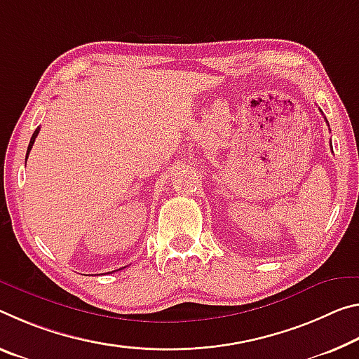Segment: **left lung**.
<instances>
[{"label":"left lung","instance_id":"obj_1","mask_svg":"<svg viewBox=\"0 0 359 359\" xmlns=\"http://www.w3.org/2000/svg\"><path fill=\"white\" fill-rule=\"evenodd\" d=\"M326 123H327V119H326Z\"/></svg>","mask_w":359,"mask_h":359}]
</instances>
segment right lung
Returning <instances> with one entry per match:
<instances>
[{
  "label": "right lung",
  "mask_w": 359,
  "mask_h": 359,
  "mask_svg": "<svg viewBox=\"0 0 359 359\" xmlns=\"http://www.w3.org/2000/svg\"><path fill=\"white\" fill-rule=\"evenodd\" d=\"M38 133H39V128H36V129H35V133H33V135H32V139H30V144H28V149H27V156H28V153H30V150H32L33 144H35V139H36Z\"/></svg>",
  "instance_id": "add662e5"
}]
</instances>
